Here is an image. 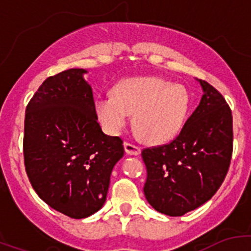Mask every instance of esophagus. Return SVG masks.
<instances>
[{"instance_id":"obj_1","label":"esophagus","mask_w":251,"mask_h":251,"mask_svg":"<svg viewBox=\"0 0 251 251\" xmlns=\"http://www.w3.org/2000/svg\"><path fill=\"white\" fill-rule=\"evenodd\" d=\"M124 148H125L126 154H128V155H140L141 154L140 147L135 146V144L130 143V142H125L124 143Z\"/></svg>"}]
</instances>
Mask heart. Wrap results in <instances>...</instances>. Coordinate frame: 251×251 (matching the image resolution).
Returning a JSON list of instances; mask_svg holds the SVG:
<instances>
[{"instance_id":"1","label":"heart","mask_w":251,"mask_h":251,"mask_svg":"<svg viewBox=\"0 0 251 251\" xmlns=\"http://www.w3.org/2000/svg\"><path fill=\"white\" fill-rule=\"evenodd\" d=\"M189 105L183 86L155 76L124 78L114 86L113 95L95 100L96 115L105 132L119 135L133 114V127L151 144L173 141L186 123Z\"/></svg>"}]
</instances>
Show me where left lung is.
<instances>
[{
  "instance_id": "obj_1",
  "label": "left lung",
  "mask_w": 251,
  "mask_h": 251,
  "mask_svg": "<svg viewBox=\"0 0 251 251\" xmlns=\"http://www.w3.org/2000/svg\"><path fill=\"white\" fill-rule=\"evenodd\" d=\"M203 96L179 135L142 151L144 196L161 214L182 216L212 198L224 182L233 149L232 111L221 93L198 80Z\"/></svg>"
}]
</instances>
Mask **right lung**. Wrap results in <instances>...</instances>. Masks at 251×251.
Listing matches in <instances>:
<instances>
[{
	"label": "right lung",
	"instance_id": "obj_1",
	"mask_svg": "<svg viewBox=\"0 0 251 251\" xmlns=\"http://www.w3.org/2000/svg\"><path fill=\"white\" fill-rule=\"evenodd\" d=\"M85 69L47 77L25 111V170L37 196L52 209L85 219L107 199L123 141L98 124Z\"/></svg>",
	"mask_w": 251,
	"mask_h": 251
}]
</instances>
